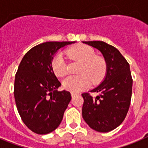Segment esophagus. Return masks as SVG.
I'll return each mask as SVG.
<instances>
[{
    "label": "esophagus",
    "instance_id": "esophagus-1",
    "mask_svg": "<svg viewBox=\"0 0 148 148\" xmlns=\"http://www.w3.org/2000/svg\"><path fill=\"white\" fill-rule=\"evenodd\" d=\"M77 95V93H75V92H71V95H72V97H75V95Z\"/></svg>",
    "mask_w": 148,
    "mask_h": 148
}]
</instances>
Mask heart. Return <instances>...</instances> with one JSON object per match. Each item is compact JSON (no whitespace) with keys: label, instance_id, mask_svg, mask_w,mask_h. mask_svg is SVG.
Returning <instances> with one entry per match:
<instances>
[{"label":"heart","instance_id":"obj_1","mask_svg":"<svg viewBox=\"0 0 148 148\" xmlns=\"http://www.w3.org/2000/svg\"><path fill=\"white\" fill-rule=\"evenodd\" d=\"M67 57L82 61L81 75H69L63 80V87L70 92H77L89 87L91 80L97 83L103 78L106 70L104 59L95 56V51L87 45H77L66 51ZM52 69L57 76H64L66 73V64L62 53H58L52 61Z\"/></svg>","mask_w":148,"mask_h":148}]
</instances>
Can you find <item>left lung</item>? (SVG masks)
Here are the masks:
<instances>
[{
	"label": "left lung",
	"instance_id": "1",
	"mask_svg": "<svg viewBox=\"0 0 148 148\" xmlns=\"http://www.w3.org/2000/svg\"><path fill=\"white\" fill-rule=\"evenodd\" d=\"M99 49L104 56L107 73L103 82L90 92H100L95 98L82 93V116L90 127L101 133L114 130L125 120L130 108L132 79L130 64L119 51L104 41H83Z\"/></svg>",
	"mask_w": 148,
	"mask_h": 148
}]
</instances>
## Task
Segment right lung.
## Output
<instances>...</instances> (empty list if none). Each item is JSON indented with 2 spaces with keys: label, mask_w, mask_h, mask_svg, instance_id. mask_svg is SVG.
Returning a JSON list of instances; mask_svg holds the SVG:
<instances>
[{
  "label": "right lung",
  "mask_w": 148,
  "mask_h": 148,
  "mask_svg": "<svg viewBox=\"0 0 148 148\" xmlns=\"http://www.w3.org/2000/svg\"><path fill=\"white\" fill-rule=\"evenodd\" d=\"M75 41H49L35 46L22 58L15 74L14 96L26 126L37 134H47L59 126L71 100L52 69L54 55Z\"/></svg>",
  "instance_id": "right-lung-1"
}]
</instances>
